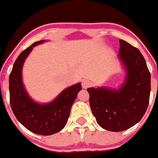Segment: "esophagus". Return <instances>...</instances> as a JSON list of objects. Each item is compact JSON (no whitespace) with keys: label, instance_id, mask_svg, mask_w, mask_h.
Wrapping results in <instances>:
<instances>
[{"label":"esophagus","instance_id":"34e87169","mask_svg":"<svg viewBox=\"0 0 158 158\" xmlns=\"http://www.w3.org/2000/svg\"><path fill=\"white\" fill-rule=\"evenodd\" d=\"M91 85V81H89L88 80H84L83 81L81 82V85L82 87H83V89H87V88H89Z\"/></svg>","mask_w":158,"mask_h":158}]
</instances>
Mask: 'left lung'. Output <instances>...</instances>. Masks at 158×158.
Segmentation results:
<instances>
[{"instance_id": "left-lung-1", "label": "left lung", "mask_w": 158, "mask_h": 158, "mask_svg": "<svg viewBox=\"0 0 158 158\" xmlns=\"http://www.w3.org/2000/svg\"><path fill=\"white\" fill-rule=\"evenodd\" d=\"M118 57L127 69L125 83L118 90L89 88V104L97 123L109 131H125L139 123L150 101V73L140 51L119 40Z\"/></svg>"}]
</instances>
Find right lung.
<instances>
[{
  "label": "right lung",
  "instance_id": "obj_1",
  "mask_svg": "<svg viewBox=\"0 0 158 158\" xmlns=\"http://www.w3.org/2000/svg\"><path fill=\"white\" fill-rule=\"evenodd\" d=\"M43 42L34 43L16 58L9 75V96L14 115L24 127L37 135H51L65 126L81 85L78 83L67 88L54 101L47 104H37L29 97L22 83V67L32 48Z\"/></svg>",
  "mask_w": 158,
  "mask_h": 158
}]
</instances>
